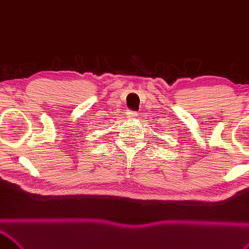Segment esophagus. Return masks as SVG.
<instances>
[{
  "label": "esophagus",
  "mask_w": 249,
  "mask_h": 249,
  "mask_svg": "<svg viewBox=\"0 0 249 249\" xmlns=\"http://www.w3.org/2000/svg\"><path fill=\"white\" fill-rule=\"evenodd\" d=\"M127 115L129 116L130 118H131V117H135V116H136V111H134V110H129V111H128Z\"/></svg>",
  "instance_id": "34e87169"
}]
</instances>
